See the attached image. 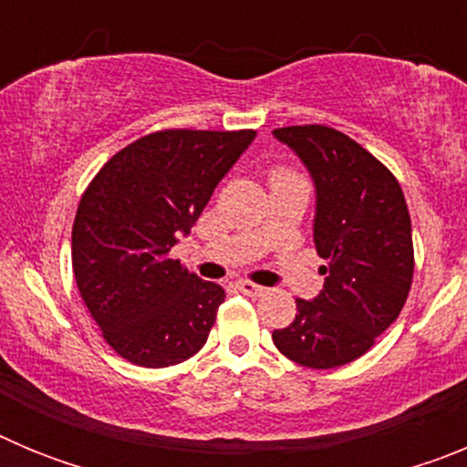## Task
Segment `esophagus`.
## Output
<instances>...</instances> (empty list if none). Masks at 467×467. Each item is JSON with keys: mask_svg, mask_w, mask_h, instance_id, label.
<instances>
[{"mask_svg": "<svg viewBox=\"0 0 467 467\" xmlns=\"http://www.w3.org/2000/svg\"><path fill=\"white\" fill-rule=\"evenodd\" d=\"M238 290L247 296H262L266 292V287H262L257 283H250V280H238Z\"/></svg>", "mask_w": 467, "mask_h": 467, "instance_id": "34e87169", "label": "esophagus"}]
</instances>
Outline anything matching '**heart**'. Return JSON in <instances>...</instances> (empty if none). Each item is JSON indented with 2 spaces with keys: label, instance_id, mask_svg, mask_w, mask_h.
<instances>
[{
  "label": "heart",
  "instance_id": "heart-1",
  "mask_svg": "<svg viewBox=\"0 0 467 467\" xmlns=\"http://www.w3.org/2000/svg\"><path fill=\"white\" fill-rule=\"evenodd\" d=\"M292 172L290 171H275L274 172V180H280V177H290Z\"/></svg>",
  "mask_w": 467,
  "mask_h": 467
}]
</instances>
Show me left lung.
<instances>
[{
  "instance_id": "1",
  "label": "left lung",
  "mask_w": 467,
  "mask_h": 467,
  "mask_svg": "<svg viewBox=\"0 0 467 467\" xmlns=\"http://www.w3.org/2000/svg\"><path fill=\"white\" fill-rule=\"evenodd\" d=\"M316 184L313 241L325 285L274 329L285 358L311 369L348 365L395 323L414 278L407 201L395 175L348 135L327 126L275 128Z\"/></svg>"
}]
</instances>
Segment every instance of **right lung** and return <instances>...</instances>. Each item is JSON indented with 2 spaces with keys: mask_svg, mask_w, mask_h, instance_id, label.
Here are the masks:
<instances>
[{
  "mask_svg": "<svg viewBox=\"0 0 467 467\" xmlns=\"http://www.w3.org/2000/svg\"><path fill=\"white\" fill-rule=\"evenodd\" d=\"M254 140V130H159L111 156L86 187L72 226V269L107 344L140 367L203 348L224 301L171 247L187 236Z\"/></svg>",
  "mask_w": 467,
  "mask_h": 467,
  "instance_id": "add662e5",
  "label": "right lung"
}]
</instances>
